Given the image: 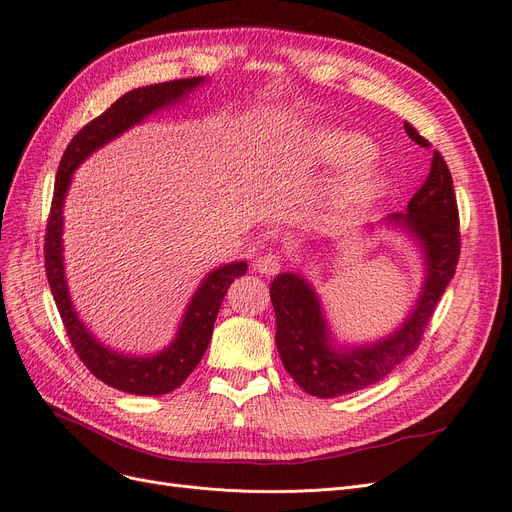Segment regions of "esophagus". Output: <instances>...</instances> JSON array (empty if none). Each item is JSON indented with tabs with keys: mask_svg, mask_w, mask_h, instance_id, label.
<instances>
[{
	"mask_svg": "<svg viewBox=\"0 0 512 512\" xmlns=\"http://www.w3.org/2000/svg\"><path fill=\"white\" fill-rule=\"evenodd\" d=\"M254 269L262 275H275L279 273L281 269V256L273 254V252H267V254H260L256 260H254Z\"/></svg>",
	"mask_w": 512,
	"mask_h": 512,
	"instance_id": "obj_1",
	"label": "esophagus"
}]
</instances>
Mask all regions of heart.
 <instances>
[{
  "instance_id": "heart-1",
  "label": "heart",
  "mask_w": 512,
  "mask_h": 512,
  "mask_svg": "<svg viewBox=\"0 0 512 512\" xmlns=\"http://www.w3.org/2000/svg\"><path fill=\"white\" fill-rule=\"evenodd\" d=\"M300 159L306 166L349 170L327 195L332 210H353L378 197L386 187V176L372 168L376 149L357 132L338 128H315L304 132L296 142Z\"/></svg>"
}]
</instances>
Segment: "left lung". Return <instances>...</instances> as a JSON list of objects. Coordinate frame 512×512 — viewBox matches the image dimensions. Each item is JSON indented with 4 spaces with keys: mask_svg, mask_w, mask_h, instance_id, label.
<instances>
[{
    "mask_svg": "<svg viewBox=\"0 0 512 512\" xmlns=\"http://www.w3.org/2000/svg\"><path fill=\"white\" fill-rule=\"evenodd\" d=\"M416 145L431 147L412 124L403 126ZM388 224L410 231L422 245L426 281L410 317L395 334L349 349H336L313 288L300 275L281 273L271 283L277 317V351L294 382L313 397L332 399L380 382L410 357L422 342L447 283L460 258V218L452 174L439 151H433L431 172L407 203V212L388 216Z\"/></svg>",
    "mask_w": 512,
    "mask_h": 512,
    "instance_id": "8db88e82",
    "label": "left lung"
}]
</instances>
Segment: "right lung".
<instances>
[{"label":"right lung","mask_w":512,"mask_h":512,"mask_svg":"<svg viewBox=\"0 0 512 512\" xmlns=\"http://www.w3.org/2000/svg\"><path fill=\"white\" fill-rule=\"evenodd\" d=\"M199 84H203V77L174 79L136 88L117 98L105 113L92 119L90 124L73 136L67 151L63 153V159H60L54 182L52 208L46 224L44 260L56 309L60 319H63L77 357L84 361L88 370L98 380L117 388V391L132 395H166L187 380L208 349L224 294L239 275H245L248 262L224 264V267H218L201 281L199 290L189 302L185 317H182L178 334L166 351L151 357L121 355L102 346L86 330V325L79 321L71 304L63 264V203L71 185V176L81 161L102 145H107L109 140L140 124L151 113L182 100Z\"/></svg>","instance_id":"right-lung-1"}]
</instances>
